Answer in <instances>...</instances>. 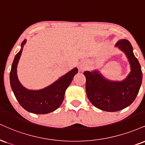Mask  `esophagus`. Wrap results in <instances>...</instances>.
I'll return each instance as SVG.
<instances>
[{"mask_svg": "<svg viewBox=\"0 0 145 145\" xmlns=\"http://www.w3.org/2000/svg\"><path fill=\"white\" fill-rule=\"evenodd\" d=\"M79 68L80 69H81V70H84V69L86 68V65H85V63H82L80 64Z\"/></svg>", "mask_w": 145, "mask_h": 145, "instance_id": "obj_1", "label": "esophagus"}]
</instances>
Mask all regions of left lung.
<instances>
[{"label": "left lung", "mask_w": 145, "mask_h": 145, "mask_svg": "<svg viewBox=\"0 0 145 145\" xmlns=\"http://www.w3.org/2000/svg\"><path fill=\"white\" fill-rule=\"evenodd\" d=\"M118 47L126 56L130 71L122 80L107 79L99 69L85 71L86 95L90 103L101 110L114 112L130 105L138 93L142 80V73L138 61L133 53L128 40L117 42Z\"/></svg>", "instance_id": "1"}]
</instances>
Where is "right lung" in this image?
<instances>
[{
  "mask_svg": "<svg viewBox=\"0 0 145 145\" xmlns=\"http://www.w3.org/2000/svg\"><path fill=\"white\" fill-rule=\"evenodd\" d=\"M27 40L21 44L19 53L15 55L10 72V84L14 95L20 105L28 112L36 114H47L60 107L65 97V90L70 85L78 68L74 67L61 76L51 84L39 90H29L21 84L17 76V65L23 48Z\"/></svg>",
  "mask_w": 145,
  "mask_h": 145,
  "instance_id": "right-lung-1",
  "label": "right lung"
}]
</instances>
